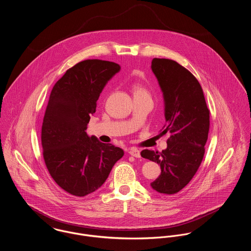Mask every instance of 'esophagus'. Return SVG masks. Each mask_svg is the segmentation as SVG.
Returning <instances> with one entry per match:
<instances>
[{"label": "esophagus", "instance_id": "34e87169", "mask_svg": "<svg viewBox=\"0 0 251 251\" xmlns=\"http://www.w3.org/2000/svg\"><path fill=\"white\" fill-rule=\"evenodd\" d=\"M129 154H130L131 156L135 157V158H140V152H139V150L136 149V148H131V149L129 150Z\"/></svg>", "mask_w": 251, "mask_h": 251}]
</instances>
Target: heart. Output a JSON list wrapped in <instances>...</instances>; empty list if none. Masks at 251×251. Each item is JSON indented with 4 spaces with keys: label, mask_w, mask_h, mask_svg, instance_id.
Segmentation results:
<instances>
[{
    "label": "heart",
    "mask_w": 251,
    "mask_h": 251,
    "mask_svg": "<svg viewBox=\"0 0 251 251\" xmlns=\"http://www.w3.org/2000/svg\"><path fill=\"white\" fill-rule=\"evenodd\" d=\"M139 93H146V91H145L144 88H142V87H140L139 85H137V86L135 87V94H139Z\"/></svg>",
    "instance_id": "b5f03b06"
}]
</instances>
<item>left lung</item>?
Here are the masks:
<instances>
[{
  "label": "left lung",
  "mask_w": 251,
  "mask_h": 251,
  "mask_svg": "<svg viewBox=\"0 0 251 251\" xmlns=\"http://www.w3.org/2000/svg\"><path fill=\"white\" fill-rule=\"evenodd\" d=\"M151 69L165 101L166 125L160 135L168 133L170 137L161 153L145 149L140 155L161 166V175L151 188L159 194L174 195L190 183L203 160L210 111L199 82L178 62L155 57Z\"/></svg>",
  "instance_id": "8db88e82"
}]
</instances>
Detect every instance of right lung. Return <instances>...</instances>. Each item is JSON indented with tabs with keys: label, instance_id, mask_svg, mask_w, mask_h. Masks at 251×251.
<instances>
[{
	"label": "right lung",
	"instance_id": "add662e5",
	"mask_svg": "<svg viewBox=\"0 0 251 251\" xmlns=\"http://www.w3.org/2000/svg\"><path fill=\"white\" fill-rule=\"evenodd\" d=\"M119 71L115 62L86 59L68 69L51 91L41 130L43 158L52 178L70 195L98 190L124 155L85 132L100 93Z\"/></svg>",
	"mask_w": 251,
	"mask_h": 251
}]
</instances>
